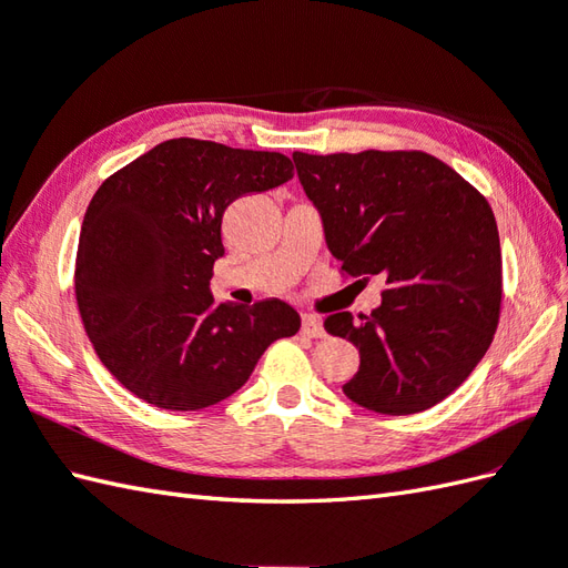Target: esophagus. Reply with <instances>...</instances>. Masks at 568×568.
I'll list each match as a JSON object with an SVG mask.
<instances>
[{"label":"esophagus","instance_id":"obj_1","mask_svg":"<svg viewBox=\"0 0 568 568\" xmlns=\"http://www.w3.org/2000/svg\"><path fill=\"white\" fill-rule=\"evenodd\" d=\"M300 334L302 336H310V338H322L324 336V326L320 316H302V326H300Z\"/></svg>","mask_w":568,"mask_h":568}]
</instances>
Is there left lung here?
I'll list each match as a JSON object with an SVG mask.
<instances>
[{
	"label": "left lung",
	"instance_id": "obj_1",
	"mask_svg": "<svg viewBox=\"0 0 568 568\" xmlns=\"http://www.w3.org/2000/svg\"><path fill=\"white\" fill-rule=\"evenodd\" d=\"M293 160L341 273L385 278L382 305L363 322L351 312L324 322L361 353L344 394L375 414L426 412L463 385L496 334L504 275L491 205L418 150Z\"/></svg>",
	"mask_w": 568,
	"mask_h": 568
}]
</instances>
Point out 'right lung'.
Instances as JSON below:
<instances>
[{
  "mask_svg": "<svg viewBox=\"0 0 568 568\" xmlns=\"http://www.w3.org/2000/svg\"><path fill=\"white\" fill-rule=\"evenodd\" d=\"M281 152L176 138L118 169L91 197L74 293L99 361L135 397L197 412L240 389L300 314L281 300L215 305L222 215L236 197L281 186Z\"/></svg>",
  "mask_w": 568,
  "mask_h": 568,
  "instance_id": "1",
  "label": "right lung"
}]
</instances>
